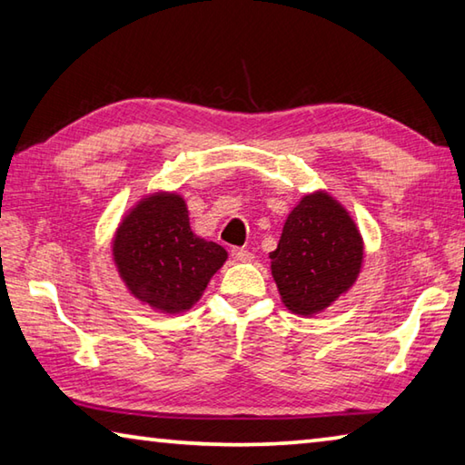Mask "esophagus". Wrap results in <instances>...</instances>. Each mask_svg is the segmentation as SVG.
<instances>
[{
    "label": "esophagus",
    "instance_id": "esophagus-1",
    "mask_svg": "<svg viewBox=\"0 0 465 465\" xmlns=\"http://www.w3.org/2000/svg\"><path fill=\"white\" fill-rule=\"evenodd\" d=\"M232 258H233L235 262H250L254 256H252V252L243 250V248H233V250H232Z\"/></svg>",
    "mask_w": 465,
    "mask_h": 465
}]
</instances>
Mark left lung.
<instances>
[{
	"label": "left lung",
	"instance_id": "8db88e82",
	"mask_svg": "<svg viewBox=\"0 0 465 465\" xmlns=\"http://www.w3.org/2000/svg\"><path fill=\"white\" fill-rule=\"evenodd\" d=\"M364 266V240L356 222L327 191L301 197L270 252V270L282 305L313 317L356 284Z\"/></svg>",
	"mask_w": 465,
	"mask_h": 465
}]
</instances>
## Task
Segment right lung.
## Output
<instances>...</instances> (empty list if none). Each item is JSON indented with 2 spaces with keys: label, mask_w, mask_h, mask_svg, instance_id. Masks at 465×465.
<instances>
[{
  "label": "right lung",
  "mask_w": 465,
  "mask_h": 465,
  "mask_svg": "<svg viewBox=\"0 0 465 465\" xmlns=\"http://www.w3.org/2000/svg\"><path fill=\"white\" fill-rule=\"evenodd\" d=\"M112 258L134 299L158 313L176 315L203 297L227 252L193 233L183 195L154 191L115 227Z\"/></svg>",
  "instance_id": "right-lung-1"
}]
</instances>
